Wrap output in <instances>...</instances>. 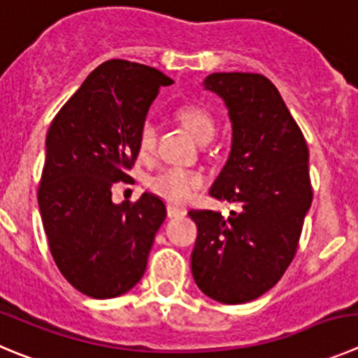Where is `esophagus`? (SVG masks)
Listing matches in <instances>:
<instances>
[{
	"label": "esophagus",
	"mask_w": 358,
	"mask_h": 358,
	"mask_svg": "<svg viewBox=\"0 0 358 358\" xmlns=\"http://www.w3.org/2000/svg\"><path fill=\"white\" fill-rule=\"evenodd\" d=\"M168 215L169 217H182V215H185V210L178 208V206H175V205H168Z\"/></svg>",
	"instance_id": "obj_1"
}]
</instances>
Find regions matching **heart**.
Segmentation results:
<instances>
[{
  "mask_svg": "<svg viewBox=\"0 0 358 358\" xmlns=\"http://www.w3.org/2000/svg\"><path fill=\"white\" fill-rule=\"evenodd\" d=\"M178 118L199 143L210 141L215 132V120L199 106H185L178 111ZM155 146V125L146 120L139 129L138 148L141 155H148ZM203 185V176L199 173L182 168H162L148 178L152 192L169 203H187L196 190Z\"/></svg>",
  "mask_w": 358,
  "mask_h": 358,
  "instance_id": "b5f03b06",
  "label": "heart"
}]
</instances>
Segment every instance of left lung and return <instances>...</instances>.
<instances>
[{
    "label": "left lung",
    "instance_id": "obj_1",
    "mask_svg": "<svg viewBox=\"0 0 358 358\" xmlns=\"http://www.w3.org/2000/svg\"><path fill=\"white\" fill-rule=\"evenodd\" d=\"M203 86L224 100L231 122V150L210 194L240 212L190 210L198 224L190 268L206 296L245 303L273 288L295 256L313 201L309 150L262 73H210Z\"/></svg>",
    "mask_w": 358,
    "mask_h": 358
}]
</instances>
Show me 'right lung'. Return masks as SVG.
<instances>
[{
  "mask_svg": "<svg viewBox=\"0 0 358 358\" xmlns=\"http://www.w3.org/2000/svg\"><path fill=\"white\" fill-rule=\"evenodd\" d=\"M157 69L109 59L59 109L45 138L38 206L51 255L70 285L92 299H115L141 280L166 205L150 192L113 203L138 159V136L160 86Z\"/></svg>",
  "mask_w": 358,
  "mask_h": 358,
  "instance_id": "right-lung-1",
  "label": "right lung"
}]
</instances>
